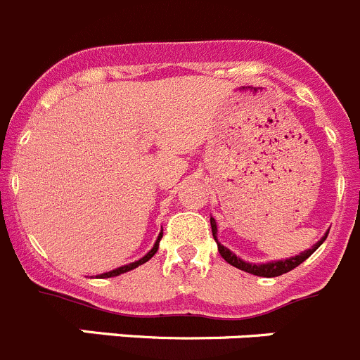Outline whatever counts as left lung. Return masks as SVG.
Returning a JSON list of instances; mask_svg holds the SVG:
<instances>
[{
  "instance_id": "1",
  "label": "left lung",
  "mask_w": 360,
  "mask_h": 360,
  "mask_svg": "<svg viewBox=\"0 0 360 360\" xmlns=\"http://www.w3.org/2000/svg\"><path fill=\"white\" fill-rule=\"evenodd\" d=\"M210 224H212V235H214L215 242H217V237H215V235H217V224H215L214 217H210ZM327 235L328 233H325L323 237H321L320 240L313 245V248L307 249V251H304V252H300V255L293 256V258L279 259V262L258 263V265H256V263H248V262H244V259L237 258L233 252L229 251V249H226L222 244H219V242H217V249H219V252H221L222 258H224L229 265L237 266V269L244 270V272H249V274H252V276H259V277H277V276H283V274L290 272V270H293L295 266H299L302 262H306V259L309 258V256L313 255V252L316 251L321 244H323V240L327 238Z\"/></svg>"
}]
</instances>
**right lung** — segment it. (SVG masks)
Segmentation results:
<instances>
[{
  "mask_svg": "<svg viewBox=\"0 0 360 360\" xmlns=\"http://www.w3.org/2000/svg\"><path fill=\"white\" fill-rule=\"evenodd\" d=\"M160 238H162V233H159V237H157V242H155V244H153V248L150 249V251L146 252V255L143 256L141 259H138V262H134V263H129V265L118 266V269H115V270H109V272H105V274H101V277H102V279H104V277H115V276H120V274H123V272H129V270L136 269V266H139V265H143V263H146V262H148V259L152 258L153 255H155V252H157V249H159V242H160Z\"/></svg>",
  "mask_w": 360,
  "mask_h": 360,
  "instance_id": "obj_1",
  "label": "right lung"
}]
</instances>
